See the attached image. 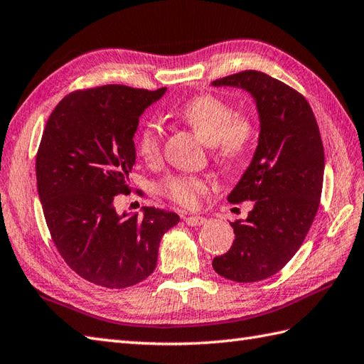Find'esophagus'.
I'll return each mask as SVG.
<instances>
[{
    "mask_svg": "<svg viewBox=\"0 0 364 364\" xmlns=\"http://www.w3.org/2000/svg\"><path fill=\"white\" fill-rule=\"evenodd\" d=\"M205 221L207 220L203 216H187V218H185V223L191 225V228H193V225H203Z\"/></svg>",
    "mask_w": 364,
    "mask_h": 364,
    "instance_id": "esophagus-1",
    "label": "esophagus"
}]
</instances>
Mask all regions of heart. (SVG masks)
Wrapping results in <instances>:
<instances>
[{
    "mask_svg": "<svg viewBox=\"0 0 364 364\" xmlns=\"http://www.w3.org/2000/svg\"><path fill=\"white\" fill-rule=\"evenodd\" d=\"M176 115L208 143L210 156L220 165L241 160L255 141V119L247 114H235L228 101L212 93L193 96ZM161 140L160 124L146 121L136 134V149L144 160L154 164L161 156ZM159 190L171 203L193 208L208 191V181L198 174H171L160 182Z\"/></svg>",
    "mask_w": 364,
    "mask_h": 364,
    "instance_id": "obj_1",
    "label": "heart"
}]
</instances>
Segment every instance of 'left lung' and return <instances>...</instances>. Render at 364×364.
Returning <instances> with one entry per match:
<instances>
[{"label":"left lung","instance_id":"8db88e82","mask_svg":"<svg viewBox=\"0 0 364 364\" xmlns=\"http://www.w3.org/2000/svg\"><path fill=\"white\" fill-rule=\"evenodd\" d=\"M241 87L255 98L260 139L229 203L252 200L246 221L232 223L235 240L213 258L220 276L249 284L268 279L302 246L319 208L324 146L309 101L282 80L255 70L213 80Z\"/></svg>","mask_w":364,"mask_h":364}]
</instances>
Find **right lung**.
Instances as JSON below:
<instances>
[{"instance_id":"add662e5","label":"right lung","mask_w":364,"mask_h":364,"mask_svg":"<svg viewBox=\"0 0 364 364\" xmlns=\"http://www.w3.org/2000/svg\"><path fill=\"white\" fill-rule=\"evenodd\" d=\"M156 92L102 85L63 96L46 121L36 157L38 198L54 246L77 276L106 288H127L156 269L164 233L179 215L144 207L118 215L129 195L139 118Z\"/></svg>"}]
</instances>
